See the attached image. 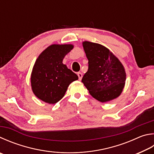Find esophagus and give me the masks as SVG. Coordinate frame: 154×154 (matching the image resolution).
Segmentation results:
<instances>
[{"label": "esophagus", "mask_w": 154, "mask_h": 154, "mask_svg": "<svg viewBox=\"0 0 154 154\" xmlns=\"http://www.w3.org/2000/svg\"><path fill=\"white\" fill-rule=\"evenodd\" d=\"M77 75H78V77H79V80H82V77H83V74L82 73V72H77Z\"/></svg>", "instance_id": "1"}]
</instances>
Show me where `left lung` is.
<instances>
[{
	"label": "left lung",
	"mask_w": 154,
	"mask_h": 154,
	"mask_svg": "<svg viewBox=\"0 0 154 154\" xmlns=\"http://www.w3.org/2000/svg\"><path fill=\"white\" fill-rule=\"evenodd\" d=\"M88 70L82 82L91 96L101 102L110 101L121 94L126 72L119 60L101 44L83 42Z\"/></svg>",
	"instance_id": "1"
}]
</instances>
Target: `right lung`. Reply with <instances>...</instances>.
<instances>
[{
  "mask_svg": "<svg viewBox=\"0 0 154 154\" xmlns=\"http://www.w3.org/2000/svg\"><path fill=\"white\" fill-rule=\"evenodd\" d=\"M73 48L71 44H53L41 53L33 66L32 88L36 97L48 104H55L65 96L70 83L78 76L63 65L65 56Z\"/></svg>",
  "mask_w": 154,
  "mask_h": 154,
  "instance_id": "obj_1",
  "label": "right lung"
}]
</instances>
